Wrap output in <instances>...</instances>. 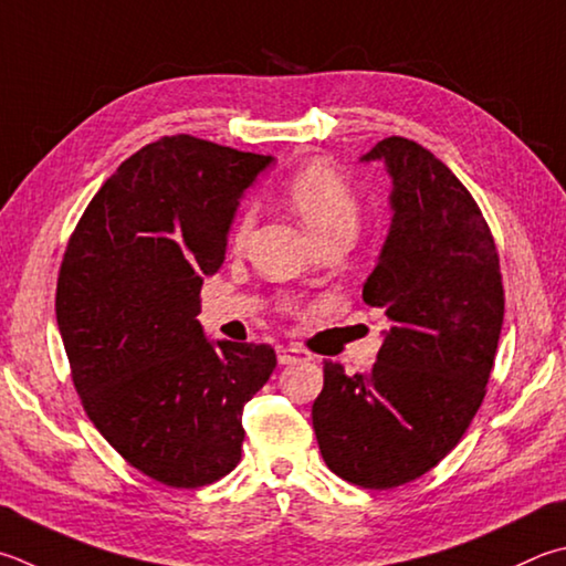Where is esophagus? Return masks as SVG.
<instances>
[{
	"instance_id": "34e87169",
	"label": "esophagus",
	"mask_w": 566,
	"mask_h": 566,
	"mask_svg": "<svg viewBox=\"0 0 566 566\" xmlns=\"http://www.w3.org/2000/svg\"><path fill=\"white\" fill-rule=\"evenodd\" d=\"M276 358H280L282 366H290V364H296V361H310V354L302 352V348H294V346H282L276 348Z\"/></svg>"
}]
</instances>
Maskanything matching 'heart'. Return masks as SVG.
I'll return each mask as SVG.
<instances>
[{"instance_id":"b5f03b06","label":"heart","mask_w":566,"mask_h":566,"mask_svg":"<svg viewBox=\"0 0 566 566\" xmlns=\"http://www.w3.org/2000/svg\"><path fill=\"white\" fill-rule=\"evenodd\" d=\"M284 195L294 212L304 220L316 240L326 238L328 232L336 230H354L358 228V200L352 185L344 180L338 170L328 163L312 160L302 166L294 176L284 182ZM254 224V210L244 208L238 220L232 224L230 242L232 248H242L244 240L250 238Z\"/></svg>"}]
</instances>
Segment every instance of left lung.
Returning <instances> with one entry per match:
<instances>
[{
	"mask_svg": "<svg viewBox=\"0 0 566 566\" xmlns=\"http://www.w3.org/2000/svg\"><path fill=\"white\" fill-rule=\"evenodd\" d=\"M361 160H384L394 180V220L364 284L388 332L368 374L324 361L312 423L328 470L388 490L426 475L465 436L495 366L505 292L488 222L443 160L400 136Z\"/></svg>",
	"mask_w": 566,
	"mask_h": 566,
	"instance_id": "left-lung-1",
	"label": "left lung"
}]
</instances>
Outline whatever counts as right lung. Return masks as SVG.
I'll return each mask as SVG.
<instances>
[{
	"instance_id": "1",
	"label": "right lung",
	"mask_w": 566,
	"mask_h": 566,
	"mask_svg": "<svg viewBox=\"0 0 566 566\" xmlns=\"http://www.w3.org/2000/svg\"><path fill=\"white\" fill-rule=\"evenodd\" d=\"M272 156L166 136L123 160L81 214L56 322L86 416L123 460L168 488L238 468L242 408L276 366L266 344L205 338L202 276L224 262L242 192Z\"/></svg>"
}]
</instances>
